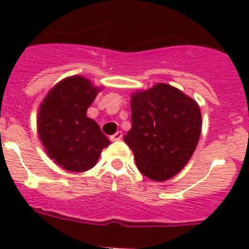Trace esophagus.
Instances as JSON below:
<instances>
[{"label": "esophagus", "instance_id": "1", "mask_svg": "<svg viewBox=\"0 0 249 249\" xmlns=\"http://www.w3.org/2000/svg\"><path fill=\"white\" fill-rule=\"evenodd\" d=\"M121 138H123V132L121 130H119V132H116L113 136L109 137V140L112 141V142H115V141H120Z\"/></svg>", "mask_w": 249, "mask_h": 249}]
</instances>
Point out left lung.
I'll use <instances>...</instances> for the list:
<instances>
[{
  "label": "left lung",
  "mask_w": 249,
  "mask_h": 249,
  "mask_svg": "<svg viewBox=\"0 0 249 249\" xmlns=\"http://www.w3.org/2000/svg\"><path fill=\"white\" fill-rule=\"evenodd\" d=\"M132 129L124 137L137 168L154 181L174 177L200 138L201 113L193 98L168 84L132 94Z\"/></svg>",
  "instance_id": "8db88e82"
}]
</instances>
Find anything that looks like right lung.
I'll use <instances>...</instances> for the list:
<instances>
[{"instance_id":"obj_1","label":"right lung","mask_w":249,"mask_h":249,"mask_svg":"<svg viewBox=\"0 0 249 249\" xmlns=\"http://www.w3.org/2000/svg\"><path fill=\"white\" fill-rule=\"evenodd\" d=\"M99 90L83 76H71L56 84L41 103L38 136L49 158L64 170L91 169L111 143L99 125L86 116Z\"/></svg>"}]
</instances>
